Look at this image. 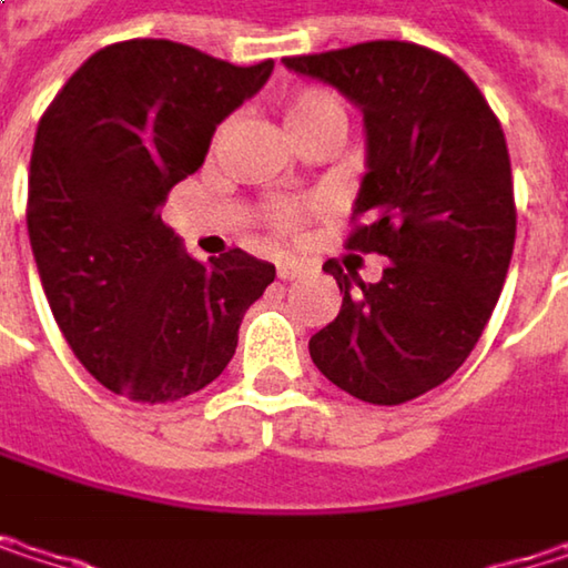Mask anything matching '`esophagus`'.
Segmentation results:
<instances>
[{
    "label": "esophagus",
    "mask_w": 568,
    "mask_h": 568,
    "mask_svg": "<svg viewBox=\"0 0 568 568\" xmlns=\"http://www.w3.org/2000/svg\"><path fill=\"white\" fill-rule=\"evenodd\" d=\"M302 273H305V270H302L298 263H280V266H276V276H280L283 283H288V280H298Z\"/></svg>",
    "instance_id": "esophagus-1"
}]
</instances>
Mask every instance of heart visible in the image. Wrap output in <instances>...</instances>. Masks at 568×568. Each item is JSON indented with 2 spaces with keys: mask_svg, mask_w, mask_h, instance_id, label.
I'll list each match as a JSON object with an SVG mask.
<instances>
[{
  "mask_svg": "<svg viewBox=\"0 0 568 568\" xmlns=\"http://www.w3.org/2000/svg\"><path fill=\"white\" fill-rule=\"evenodd\" d=\"M283 118L288 138H298L315 128H345V104L325 88H298L285 98ZM273 220L285 233L298 226V213L292 206H280Z\"/></svg>",
  "mask_w": 568,
  "mask_h": 568,
  "instance_id": "heart-1",
  "label": "heart"
}]
</instances>
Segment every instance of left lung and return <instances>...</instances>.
<instances>
[{"label": "left lung", "mask_w": 568, "mask_h": 568, "mask_svg": "<svg viewBox=\"0 0 568 568\" xmlns=\"http://www.w3.org/2000/svg\"><path fill=\"white\" fill-rule=\"evenodd\" d=\"M362 111L365 176L352 250L388 260L378 283L322 270L342 288L335 322L308 338L315 368L368 404L444 385L494 315L516 240L507 138L480 88L410 42L283 58Z\"/></svg>", "instance_id": "left-lung-1"}]
</instances>
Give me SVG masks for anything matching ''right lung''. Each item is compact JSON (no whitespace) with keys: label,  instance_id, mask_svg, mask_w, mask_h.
<instances>
[{"label":"right lung","instance_id":"obj_1","mask_svg":"<svg viewBox=\"0 0 568 568\" xmlns=\"http://www.w3.org/2000/svg\"><path fill=\"white\" fill-rule=\"evenodd\" d=\"M250 68L168 39L88 58L39 121L29 168V243L58 328L108 392L168 404L206 388L236 352L246 308L276 266L230 250L190 260L161 220L213 131L253 98Z\"/></svg>","mask_w":568,"mask_h":568}]
</instances>
